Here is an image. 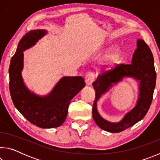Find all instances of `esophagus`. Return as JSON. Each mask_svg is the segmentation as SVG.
<instances>
[{
    "mask_svg": "<svg viewBox=\"0 0 160 160\" xmlns=\"http://www.w3.org/2000/svg\"><path fill=\"white\" fill-rule=\"evenodd\" d=\"M94 79H95V75L93 72H90L86 75L85 76V82L86 85H91L92 83L94 82Z\"/></svg>",
    "mask_w": 160,
    "mask_h": 160,
    "instance_id": "1",
    "label": "esophagus"
}]
</instances>
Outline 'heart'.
I'll use <instances>...</instances> for the list:
<instances>
[{
	"mask_svg": "<svg viewBox=\"0 0 160 160\" xmlns=\"http://www.w3.org/2000/svg\"><path fill=\"white\" fill-rule=\"evenodd\" d=\"M122 49L119 46H115L111 48L109 53L105 58V63L109 66H112L120 60L122 56Z\"/></svg>",
	"mask_w": 160,
	"mask_h": 160,
	"instance_id": "heart-1",
	"label": "heart"
}]
</instances>
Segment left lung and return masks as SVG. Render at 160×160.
Returning a JSON list of instances; mask_svg holds the SVG:
<instances>
[{"instance_id": "8db88e82", "label": "left lung", "mask_w": 160, "mask_h": 160, "mask_svg": "<svg viewBox=\"0 0 160 160\" xmlns=\"http://www.w3.org/2000/svg\"><path fill=\"white\" fill-rule=\"evenodd\" d=\"M152 53L141 39H137L131 64H121L114 69L100 74L92 83L95 90V100L92 108V116L99 128L110 132H121L130 128L144 118L152 101L156 84V72L154 67ZM131 77L139 82V96L135 107L118 122H111L100 115L97 110V102L111 88L124 78Z\"/></svg>"}]
</instances>
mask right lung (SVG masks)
<instances>
[{"label":"right lung","mask_w":160,"mask_h":160,"mask_svg":"<svg viewBox=\"0 0 160 160\" xmlns=\"http://www.w3.org/2000/svg\"><path fill=\"white\" fill-rule=\"evenodd\" d=\"M47 34L46 29H34L22 38L9 68L10 92L13 104L27 120L42 128H57L64 123L71 99L85 88L81 76H64L47 95L32 92L24 82L23 51L33 47Z\"/></svg>","instance_id":"1"}]
</instances>
